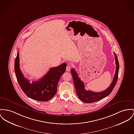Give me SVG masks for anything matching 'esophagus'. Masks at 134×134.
I'll list each match as a JSON object with an SVG mask.
<instances>
[{
    "instance_id": "34e87169",
    "label": "esophagus",
    "mask_w": 134,
    "mask_h": 134,
    "mask_svg": "<svg viewBox=\"0 0 134 134\" xmlns=\"http://www.w3.org/2000/svg\"><path fill=\"white\" fill-rule=\"evenodd\" d=\"M71 64H68L67 65V66H66V71H70V70H71Z\"/></svg>"
}]
</instances>
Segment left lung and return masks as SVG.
<instances>
[{
  "mask_svg": "<svg viewBox=\"0 0 134 134\" xmlns=\"http://www.w3.org/2000/svg\"><path fill=\"white\" fill-rule=\"evenodd\" d=\"M114 54L115 55L116 65L115 74L113 81L110 84V86L103 91L96 92L91 90H86L85 89V86L83 82L81 80L80 78L78 77V75L77 74V72L75 71L74 69H71V76H72L75 88L76 89L77 94L81 100L86 103H91L105 98L111 93L116 85L118 76L119 68L117 56L115 52L114 53Z\"/></svg>",
  "mask_w": 134,
  "mask_h": 134,
  "instance_id": "left-lung-1",
  "label": "left lung"
}]
</instances>
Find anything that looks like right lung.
I'll return each mask as SVG.
<instances>
[{"label": "right lung", "instance_id": "obj_1", "mask_svg": "<svg viewBox=\"0 0 134 134\" xmlns=\"http://www.w3.org/2000/svg\"><path fill=\"white\" fill-rule=\"evenodd\" d=\"M66 63L51 68L39 80L31 83L25 78L20 69L19 54L18 52L15 61V72L20 86L25 94L32 99L47 102L53 98L57 90V85L62 75L65 71Z\"/></svg>", "mask_w": 134, "mask_h": 134}]
</instances>
